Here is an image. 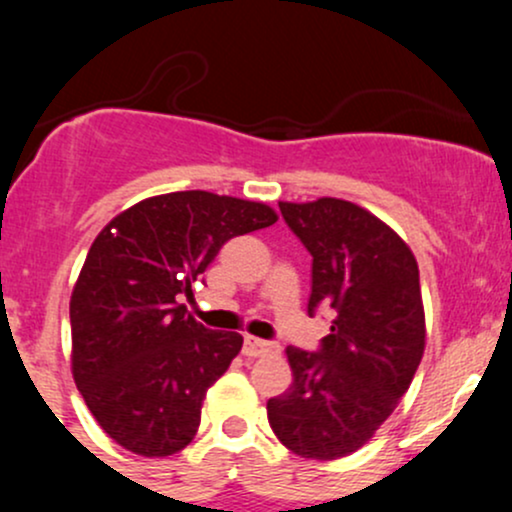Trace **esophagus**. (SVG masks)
<instances>
[{
  "label": "esophagus",
  "instance_id": "34e87169",
  "mask_svg": "<svg viewBox=\"0 0 512 512\" xmlns=\"http://www.w3.org/2000/svg\"><path fill=\"white\" fill-rule=\"evenodd\" d=\"M245 356H264L272 354V351H279V346L267 342V339H257V337H245V346H243Z\"/></svg>",
  "mask_w": 512,
  "mask_h": 512
}]
</instances>
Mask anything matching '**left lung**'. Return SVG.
<instances>
[{
	"instance_id": "obj_1",
	"label": "left lung",
	"mask_w": 512,
	"mask_h": 512,
	"mask_svg": "<svg viewBox=\"0 0 512 512\" xmlns=\"http://www.w3.org/2000/svg\"><path fill=\"white\" fill-rule=\"evenodd\" d=\"M313 257L308 313L332 308L320 349H286L293 383L267 402L276 438L308 460L366 445L409 390L426 346L419 267L409 245L358 204L279 202Z\"/></svg>"
}]
</instances>
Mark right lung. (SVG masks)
<instances>
[{
	"label": "right lung",
	"mask_w": 512,
	"mask_h": 512,
	"mask_svg": "<svg viewBox=\"0 0 512 512\" xmlns=\"http://www.w3.org/2000/svg\"><path fill=\"white\" fill-rule=\"evenodd\" d=\"M274 221L262 202L187 190L134 204L93 240L69 301L72 373L117 445L168 457L195 438L243 337L209 330L178 298L226 240Z\"/></svg>",
	"instance_id": "obj_1"
}]
</instances>
